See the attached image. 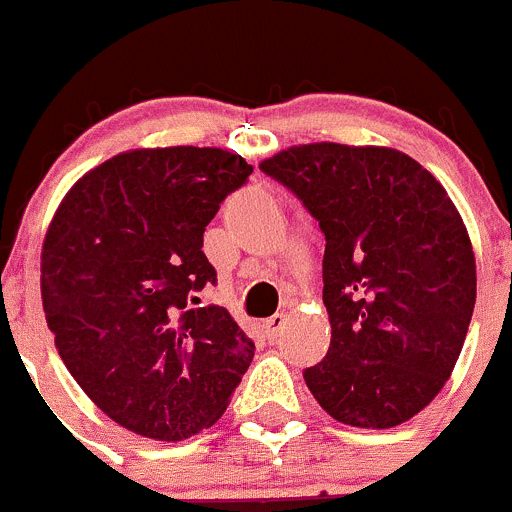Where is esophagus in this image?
I'll list each match as a JSON object with an SVG mask.
<instances>
[{"mask_svg": "<svg viewBox=\"0 0 512 512\" xmlns=\"http://www.w3.org/2000/svg\"><path fill=\"white\" fill-rule=\"evenodd\" d=\"M283 328H286V316H283V313H276V316L263 321V331H266L268 338H278Z\"/></svg>", "mask_w": 512, "mask_h": 512, "instance_id": "34e87169", "label": "esophagus"}]
</instances>
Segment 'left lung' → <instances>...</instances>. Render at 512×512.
Listing matches in <instances>:
<instances>
[{
    "label": "left lung",
    "instance_id": "1",
    "mask_svg": "<svg viewBox=\"0 0 512 512\" xmlns=\"http://www.w3.org/2000/svg\"><path fill=\"white\" fill-rule=\"evenodd\" d=\"M326 236V358L303 371L356 428L406 423L450 378L475 306L468 231L440 181L386 146H291L261 164Z\"/></svg>",
    "mask_w": 512,
    "mask_h": 512
}]
</instances>
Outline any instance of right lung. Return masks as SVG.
Here are the masks:
<instances>
[{
    "instance_id": "obj_1",
    "label": "right lung",
    "mask_w": 512,
    "mask_h": 512,
    "mask_svg": "<svg viewBox=\"0 0 512 512\" xmlns=\"http://www.w3.org/2000/svg\"><path fill=\"white\" fill-rule=\"evenodd\" d=\"M254 166L199 146L136 149L84 174L42 249V303L64 366L111 421L156 440L214 426L254 361L221 306L204 231Z\"/></svg>"
}]
</instances>
